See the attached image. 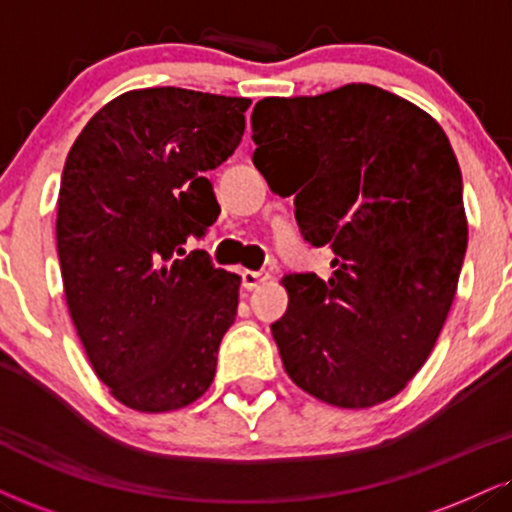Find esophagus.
Here are the masks:
<instances>
[{
  "label": "esophagus",
  "mask_w": 512,
  "mask_h": 512,
  "mask_svg": "<svg viewBox=\"0 0 512 512\" xmlns=\"http://www.w3.org/2000/svg\"><path fill=\"white\" fill-rule=\"evenodd\" d=\"M240 276H243V288H245V291H255V288L260 286V283L272 279V274L264 272V269H260V272H252V269H243V274H240Z\"/></svg>",
  "instance_id": "esophagus-1"
}]
</instances>
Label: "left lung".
Instances as JSON below:
<instances>
[{
  "instance_id": "1",
  "label": "left lung",
  "mask_w": 512,
  "mask_h": 512,
  "mask_svg": "<svg viewBox=\"0 0 512 512\" xmlns=\"http://www.w3.org/2000/svg\"><path fill=\"white\" fill-rule=\"evenodd\" d=\"M252 162L295 195L307 243L334 274L283 276L272 324L283 369L336 408H372L420 372L451 310L467 250L463 178L443 128L377 85L264 97Z\"/></svg>"
}]
</instances>
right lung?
<instances>
[{"mask_svg":"<svg viewBox=\"0 0 512 512\" xmlns=\"http://www.w3.org/2000/svg\"><path fill=\"white\" fill-rule=\"evenodd\" d=\"M248 107V97L128 90L85 123L66 157V305L95 374L131 410H181L214 379L240 276L200 250L174 252L219 217L207 171L236 152Z\"/></svg>","mask_w":512,"mask_h":512,"instance_id":"obj_1","label":"right lung"}]
</instances>
